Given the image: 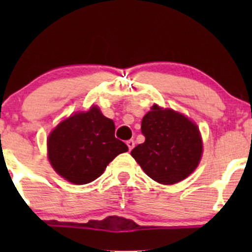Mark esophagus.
Returning <instances> with one entry per match:
<instances>
[{"label":"esophagus","instance_id":"34e87169","mask_svg":"<svg viewBox=\"0 0 252 252\" xmlns=\"http://www.w3.org/2000/svg\"><path fill=\"white\" fill-rule=\"evenodd\" d=\"M126 146H128L129 150H131V149L134 148V147H135V141H134V140H129V141H126Z\"/></svg>","mask_w":252,"mask_h":252}]
</instances>
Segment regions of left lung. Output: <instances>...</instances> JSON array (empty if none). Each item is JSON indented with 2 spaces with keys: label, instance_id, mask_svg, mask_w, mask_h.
I'll return each instance as SVG.
<instances>
[{
  "label": "left lung",
  "instance_id": "8db88e82",
  "mask_svg": "<svg viewBox=\"0 0 252 252\" xmlns=\"http://www.w3.org/2000/svg\"><path fill=\"white\" fill-rule=\"evenodd\" d=\"M141 132L146 141L131 150V156L153 180L176 184L196 168L201 137L198 126L184 115L155 104L143 117Z\"/></svg>",
  "mask_w": 252,
  "mask_h": 252
}]
</instances>
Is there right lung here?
Segmentation results:
<instances>
[{
  "mask_svg": "<svg viewBox=\"0 0 252 252\" xmlns=\"http://www.w3.org/2000/svg\"><path fill=\"white\" fill-rule=\"evenodd\" d=\"M48 158L59 175L72 184L96 180L128 146L115 137L114 121L97 106L63 121L47 141Z\"/></svg>",
  "mask_w": 252,
  "mask_h": 252,
  "instance_id": "obj_1",
  "label": "right lung"
}]
</instances>
